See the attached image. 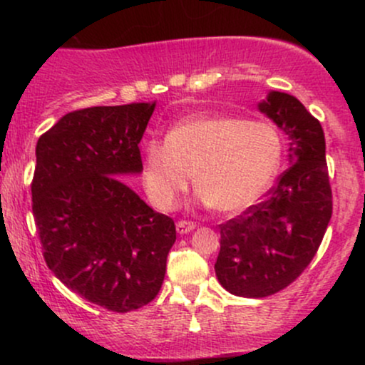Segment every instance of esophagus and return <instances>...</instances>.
<instances>
[{"label":"esophagus","mask_w":365,"mask_h":365,"mask_svg":"<svg viewBox=\"0 0 365 365\" xmlns=\"http://www.w3.org/2000/svg\"><path fill=\"white\" fill-rule=\"evenodd\" d=\"M195 223L194 221H187V220H180L177 223V232L180 235H183V233H188L192 232V230H195Z\"/></svg>","instance_id":"esophagus-1"}]
</instances>
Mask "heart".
I'll return each mask as SVG.
<instances>
[{"label":"heart","instance_id":"1","mask_svg":"<svg viewBox=\"0 0 365 365\" xmlns=\"http://www.w3.org/2000/svg\"><path fill=\"white\" fill-rule=\"evenodd\" d=\"M283 142L274 125L233 115H192L178 120L165 140L142 149L140 177L154 206L171 211L194 175L200 200L220 212L244 211L274 178Z\"/></svg>","mask_w":365,"mask_h":365}]
</instances>
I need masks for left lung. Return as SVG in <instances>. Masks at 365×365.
<instances>
[{
    "instance_id": "obj_1",
    "label": "left lung",
    "mask_w": 365,
    "mask_h": 365,
    "mask_svg": "<svg viewBox=\"0 0 365 365\" xmlns=\"http://www.w3.org/2000/svg\"><path fill=\"white\" fill-rule=\"evenodd\" d=\"M259 110L288 135L290 166L262 202L220 225L217 282L247 299L274 295L295 282L316 255L333 215L319 120L278 91L269 92Z\"/></svg>"
}]
</instances>
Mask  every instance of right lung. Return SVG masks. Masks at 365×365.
Segmentation results:
<instances>
[{
	"label": "right lung",
	"mask_w": 365,
	"mask_h": 365,
	"mask_svg": "<svg viewBox=\"0 0 365 365\" xmlns=\"http://www.w3.org/2000/svg\"><path fill=\"white\" fill-rule=\"evenodd\" d=\"M156 104L65 115L36 145L32 212L49 269L87 302L130 312L156 299L177 240L121 175L140 173L139 142Z\"/></svg>",
	"instance_id": "right-lung-1"
}]
</instances>
